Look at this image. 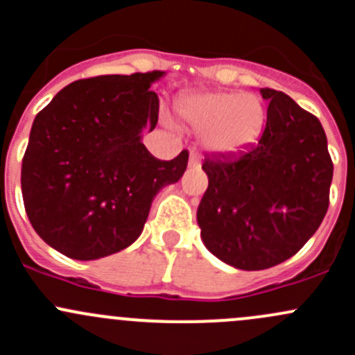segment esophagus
Masks as SVG:
<instances>
[{"label":"esophagus","instance_id":"34e87169","mask_svg":"<svg viewBox=\"0 0 355 355\" xmlns=\"http://www.w3.org/2000/svg\"><path fill=\"white\" fill-rule=\"evenodd\" d=\"M199 161H200V159H199V156L196 155V153H192L191 157H189V164H191V166H198Z\"/></svg>","mask_w":355,"mask_h":355}]
</instances>
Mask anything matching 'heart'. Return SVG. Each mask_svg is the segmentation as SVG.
<instances>
[{
  "mask_svg": "<svg viewBox=\"0 0 355 355\" xmlns=\"http://www.w3.org/2000/svg\"><path fill=\"white\" fill-rule=\"evenodd\" d=\"M178 114L207 153L235 156L259 141L266 123V108L252 92L207 91L178 101Z\"/></svg>",
  "mask_w": 355,
  "mask_h": 355,
  "instance_id": "obj_1",
  "label": "heart"
}]
</instances>
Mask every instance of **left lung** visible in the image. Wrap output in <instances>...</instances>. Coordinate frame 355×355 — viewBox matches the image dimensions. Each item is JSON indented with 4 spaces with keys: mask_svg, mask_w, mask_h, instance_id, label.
I'll list each match as a JSON object with an SVG mask.
<instances>
[{
    "mask_svg": "<svg viewBox=\"0 0 355 355\" xmlns=\"http://www.w3.org/2000/svg\"><path fill=\"white\" fill-rule=\"evenodd\" d=\"M263 135L235 156H206V192L198 207L211 254L245 271L284 263L320 228L330 202L333 163L314 114L275 89H261Z\"/></svg>",
    "mask_w": 355,
    "mask_h": 355,
    "instance_id": "1",
    "label": "left lung"
}]
</instances>
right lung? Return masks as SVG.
<instances>
[{
    "mask_svg": "<svg viewBox=\"0 0 355 355\" xmlns=\"http://www.w3.org/2000/svg\"><path fill=\"white\" fill-rule=\"evenodd\" d=\"M164 71L101 75L68 84L32 123L22 196L39 237L71 259L134 244L153 199L182 178L189 153L161 161L142 144L155 130Z\"/></svg>",
    "mask_w": 355,
    "mask_h": 355,
    "instance_id": "1",
    "label": "right lung"
}]
</instances>
